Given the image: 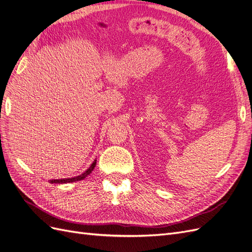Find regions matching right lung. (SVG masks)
<instances>
[{
	"mask_svg": "<svg viewBox=\"0 0 252 252\" xmlns=\"http://www.w3.org/2000/svg\"><path fill=\"white\" fill-rule=\"evenodd\" d=\"M95 165H96V160H94V162H93V163L91 164V166L89 167V168H88L85 172L82 173L81 175L76 176V178L62 179V180H52V181H50V182H51L52 184H53V183H55V184H66V183H72V182H77V181H82V180L85 179L88 174H90V173H91V171H92L93 169H94Z\"/></svg>",
	"mask_w": 252,
	"mask_h": 252,
	"instance_id": "obj_1",
	"label": "right lung"
}]
</instances>
